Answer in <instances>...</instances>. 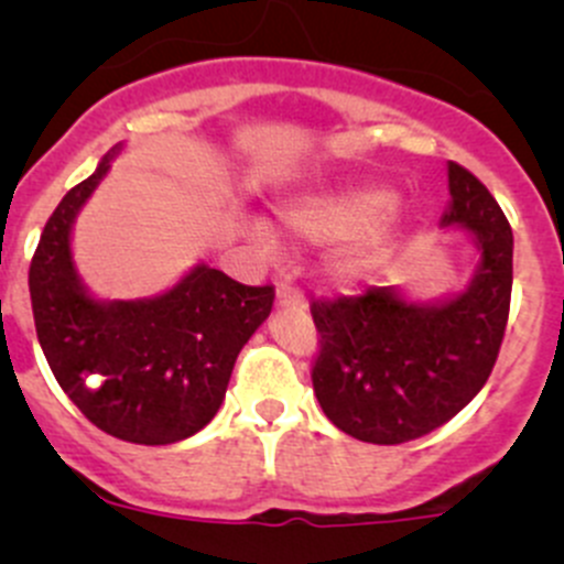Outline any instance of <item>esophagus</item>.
<instances>
[{"mask_svg": "<svg viewBox=\"0 0 564 564\" xmlns=\"http://www.w3.org/2000/svg\"><path fill=\"white\" fill-rule=\"evenodd\" d=\"M278 305L281 308H305V294L292 283H278Z\"/></svg>", "mask_w": 564, "mask_h": 564, "instance_id": "34e87169", "label": "esophagus"}]
</instances>
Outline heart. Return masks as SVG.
Returning a JSON list of instances; mask_svg holds the SVG:
<instances>
[{
  "instance_id": "obj_1",
  "label": "heart",
  "mask_w": 564,
  "mask_h": 564,
  "mask_svg": "<svg viewBox=\"0 0 564 564\" xmlns=\"http://www.w3.org/2000/svg\"><path fill=\"white\" fill-rule=\"evenodd\" d=\"M388 193L373 185H349L311 193L283 207L281 218L297 237L314 242H340L329 270L338 278H357L377 270L395 242V224L388 213Z\"/></svg>"
}]
</instances>
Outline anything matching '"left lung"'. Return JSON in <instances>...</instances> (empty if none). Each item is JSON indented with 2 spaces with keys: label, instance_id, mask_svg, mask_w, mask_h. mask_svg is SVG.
I'll return each instance as SVG.
<instances>
[{
  "label": "left lung",
  "instance_id": "obj_1",
  "mask_svg": "<svg viewBox=\"0 0 564 564\" xmlns=\"http://www.w3.org/2000/svg\"><path fill=\"white\" fill-rule=\"evenodd\" d=\"M442 224L471 231L480 267L469 289L440 305L403 303L392 289L314 300L318 351L311 368L324 414L371 445H401L456 417L499 357L513 292V231L497 198L451 161Z\"/></svg>",
  "mask_w": 564,
  "mask_h": 564
}]
</instances>
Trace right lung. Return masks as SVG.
<instances>
[{
	"label": "right lung",
	"instance_id": "1",
	"mask_svg": "<svg viewBox=\"0 0 564 564\" xmlns=\"http://www.w3.org/2000/svg\"><path fill=\"white\" fill-rule=\"evenodd\" d=\"M113 152L51 213L30 264L32 314L56 382L89 423L133 445H172L215 417L275 289L202 264L161 297L95 303L73 267L70 226Z\"/></svg>",
	"mask_w": 564,
	"mask_h": 564
}]
</instances>
